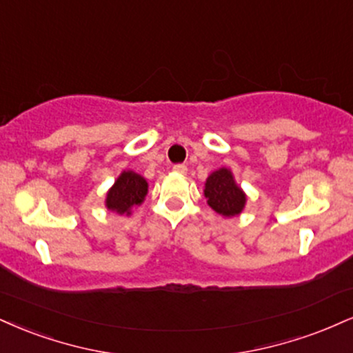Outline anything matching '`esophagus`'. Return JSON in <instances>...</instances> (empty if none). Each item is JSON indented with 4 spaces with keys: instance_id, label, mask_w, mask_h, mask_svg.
<instances>
[{
    "instance_id": "34e87169",
    "label": "esophagus",
    "mask_w": 353,
    "mask_h": 353,
    "mask_svg": "<svg viewBox=\"0 0 353 353\" xmlns=\"http://www.w3.org/2000/svg\"><path fill=\"white\" fill-rule=\"evenodd\" d=\"M172 171L177 172V174H185V172H188V168H185L184 164H176L172 168Z\"/></svg>"
}]
</instances>
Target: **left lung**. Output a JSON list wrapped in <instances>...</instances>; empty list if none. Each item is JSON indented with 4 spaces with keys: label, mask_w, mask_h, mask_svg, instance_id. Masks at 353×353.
<instances>
[{
    "label": "left lung",
    "mask_w": 353,
    "mask_h": 353,
    "mask_svg": "<svg viewBox=\"0 0 353 353\" xmlns=\"http://www.w3.org/2000/svg\"><path fill=\"white\" fill-rule=\"evenodd\" d=\"M203 195L212 210L217 212L223 219L240 215L246 205L245 190L236 184L232 169L220 168L205 179Z\"/></svg>",
    "instance_id": "left-lung-1"
}]
</instances>
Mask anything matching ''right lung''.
Returning <instances> with one entry per match:
<instances>
[{
	"label": "right lung",
	"mask_w": 353,
	"mask_h": 353,
	"mask_svg": "<svg viewBox=\"0 0 353 353\" xmlns=\"http://www.w3.org/2000/svg\"><path fill=\"white\" fill-rule=\"evenodd\" d=\"M148 194V181L134 171H121L105 197L107 210L130 217L133 209L144 202Z\"/></svg>",
	"instance_id": "right-lung-1"
}]
</instances>
